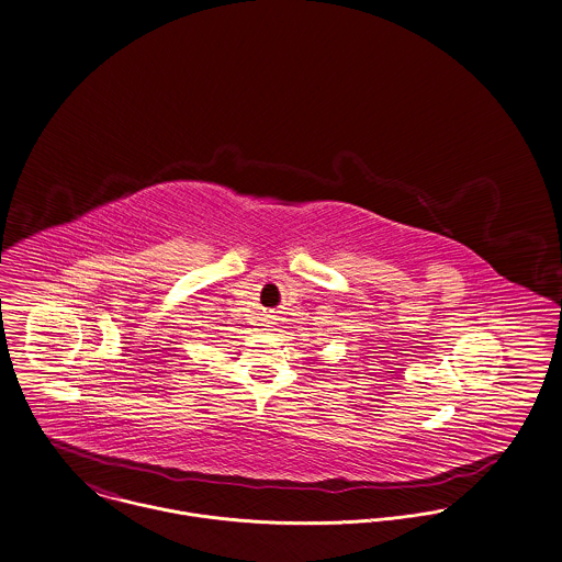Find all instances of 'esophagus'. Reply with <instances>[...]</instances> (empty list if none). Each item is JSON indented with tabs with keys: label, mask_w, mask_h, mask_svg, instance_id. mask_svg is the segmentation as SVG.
<instances>
[{
	"label": "esophagus",
	"mask_w": 562,
	"mask_h": 562,
	"mask_svg": "<svg viewBox=\"0 0 562 562\" xmlns=\"http://www.w3.org/2000/svg\"><path fill=\"white\" fill-rule=\"evenodd\" d=\"M267 327H271V325H267Z\"/></svg>",
	"instance_id": "34e87169"
}]
</instances>
